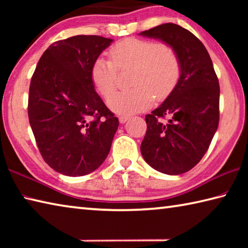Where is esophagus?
<instances>
[{
	"label": "esophagus",
	"instance_id": "obj_1",
	"mask_svg": "<svg viewBox=\"0 0 248 248\" xmlns=\"http://www.w3.org/2000/svg\"><path fill=\"white\" fill-rule=\"evenodd\" d=\"M129 119H130V116H128V115H121V116H119L120 124H124L125 121L129 120Z\"/></svg>",
	"mask_w": 248,
	"mask_h": 248
}]
</instances>
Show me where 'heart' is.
<instances>
[{"label": "heart", "instance_id": "obj_1", "mask_svg": "<svg viewBox=\"0 0 248 248\" xmlns=\"http://www.w3.org/2000/svg\"><path fill=\"white\" fill-rule=\"evenodd\" d=\"M110 59L96 58L91 70V78L96 91L108 97L116 87L119 70L132 68L131 85L127 91L117 92L107 99L110 110L129 115L149 108L153 97L163 99L177 85L180 62L175 50L163 43L127 38L109 50Z\"/></svg>", "mask_w": 248, "mask_h": 248}]
</instances>
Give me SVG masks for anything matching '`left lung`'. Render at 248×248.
I'll use <instances>...</instances> for the list:
<instances>
[{
    "mask_svg": "<svg viewBox=\"0 0 248 248\" xmlns=\"http://www.w3.org/2000/svg\"><path fill=\"white\" fill-rule=\"evenodd\" d=\"M140 35L170 46L180 62L177 85L145 116L142 156L161 173H186L203 157L219 125V79L207 49L187 29L166 23ZM165 118L168 121L163 122Z\"/></svg>",
    "mask_w": 248,
    "mask_h": 248,
    "instance_id": "left-lung-1",
    "label": "left lung"
}]
</instances>
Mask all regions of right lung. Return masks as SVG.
Segmentation results:
<instances>
[{"mask_svg": "<svg viewBox=\"0 0 248 248\" xmlns=\"http://www.w3.org/2000/svg\"><path fill=\"white\" fill-rule=\"evenodd\" d=\"M112 39L78 35L49 46L32 74L28 118L41 156L60 174L103 164L119 121L96 93L91 70Z\"/></svg>", "mask_w": 248, "mask_h": 248, "instance_id": "right-lung-1", "label": "right lung"}]
</instances>
